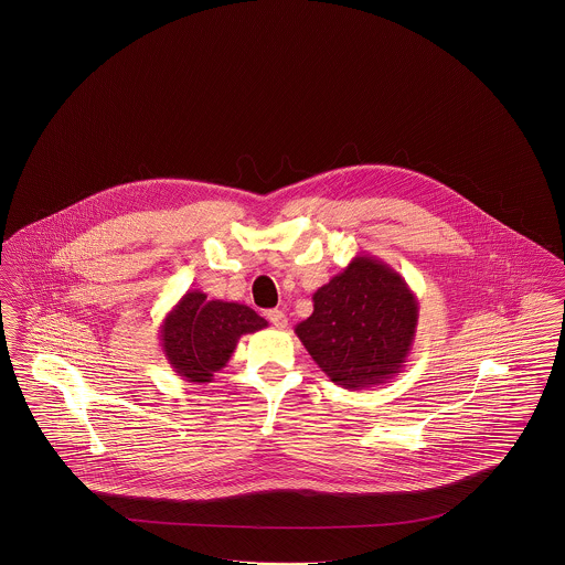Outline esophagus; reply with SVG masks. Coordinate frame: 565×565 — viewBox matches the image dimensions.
I'll list each match as a JSON object with an SVG mask.
<instances>
[{"label": "esophagus", "instance_id": "obj_1", "mask_svg": "<svg viewBox=\"0 0 565 565\" xmlns=\"http://www.w3.org/2000/svg\"><path fill=\"white\" fill-rule=\"evenodd\" d=\"M267 319L271 321V326L277 327V329H286L288 327V317H286V312L284 310H269L267 312Z\"/></svg>", "mask_w": 565, "mask_h": 565}]
</instances>
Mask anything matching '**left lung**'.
Wrapping results in <instances>:
<instances>
[{"instance_id": "left-lung-1", "label": "left lung", "mask_w": 565, "mask_h": 565, "mask_svg": "<svg viewBox=\"0 0 565 565\" xmlns=\"http://www.w3.org/2000/svg\"><path fill=\"white\" fill-rule=\"evenodd\" d=\"M312 315L294 327L333 383L366 390L408 362L418 300L406 279L373 255H356L312 294Z\"/></svg>"}]
</instances>
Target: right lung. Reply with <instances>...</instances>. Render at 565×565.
<instances>
[{"instance_id": "obj_1", "label": "right lung", "mask_w": 565, "mask_h": 565, "mask_svg": "<svg viewBox=\"0 0 565 565\" xmlns=\"http://www.w3.org/2000/svg\"><path fill=\"white\" fill-rule=\"evenodd\" d=\"M269 326L246 305L206 300V294L190 290L166 315L159 340L166 360L178 376L190 383H211L236 352L242 335Z\"/></svg>"}]
</instances>
